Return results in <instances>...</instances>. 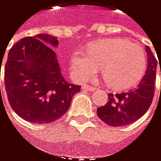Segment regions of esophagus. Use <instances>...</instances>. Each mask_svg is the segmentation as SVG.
<instances>
[{
	"instance_id": "esophagus-1",
	"label": "esophagus",
	"mask_w": 161,
	"mask_h": 161,
	"mask_svg": "<svg viewBox=\"0 0 161 161\" xmlns=\"http://www.w3.org/2000/svg\"><path fill=\"white\" fill-rule=\"evenodd\" d=\"M82 89L87 90V91H94V90L96 89V87H93V86H88V85H83V86H82Z\"/></svg>"
}]
</instances>
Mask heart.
<instances>
[{
  "instance_id": "heart-1",
  "label": "heart",
  "mask_w": 161,
  "mask_h": 161,
  "mask_svg": "<svg viewBox=\"0 0 161 161\" xmlns=\"http://www.w3.org/2000/svg\"><path fill=\"white\" fill-rule=\"evenodd\" d=\"M113 89H130L143 78L147 62L142 49L121 38L100 40L85 53L76 52L70 58V68L80 82L91 80L99 70Z\"/></svg>"
}]
</instances>
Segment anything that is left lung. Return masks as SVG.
<instances>
[{
  "label": "left lung",
  "instance_id": "obj_1",
  "mask_svg": "<svg viewBox=\"0 0 161 161\" xmlns=\"http://www.w3.org/2000/svg\"><path fill=\"white\" fill-rule=\"evenodd\" d=\"M145 51L148 57L147 70L137 88L120 94L109 93L108 103L98 108V117L106 124L112 127L128 126L142 117L149 109L155 93L158 60L148 46Z\"/></svg>",
  "mask_w": 161,
  "mask_h": 161
}]
</instances>
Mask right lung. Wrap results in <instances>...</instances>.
I'll use <instances>...</instances> for the list:
<instances>
[{"label":"right lung","instance_id":"add662e5","mask_svg":"<svg viewBox=\"0 0 161 161\" xmlns=\"http://www.w3.org/2000/svg\"><path fill=\"white\" fill-rule=\"evenodd\" d=\"M55 36L25 37L10 49L4 67V86L12 109L26 121L49 124L63 116L80 86L61 74ZM1 87V86H0Z\"/></svg>","mask_w":161,"mask_h":161}]
</instances>
